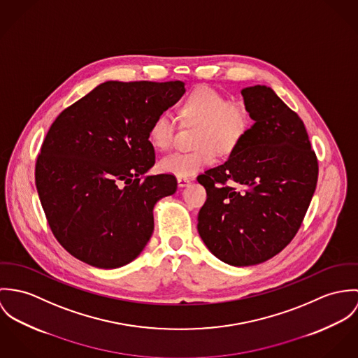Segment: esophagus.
Segmentation results:
<instances>
[{"mask_svg":"<svg viewBox=\"0 0 358 358\" xmlns=\"http://www.w3.org/2000/svg\"><path fill=\"white\" fill-rule=\"evenodd\" d=\"M177 182H178V187H180V188H184V187H188L191 181H189L187 177H178V178H177Z\"/></svg>","mask_w":358,"mask_h":358,"instance_id":"1","label":"esophagus"}]
</instances>
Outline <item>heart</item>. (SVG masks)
<instances>
[{
  "label": "heart",
  "mask_w": 358,
  "mask_h": 358,
  "mask_svg": "<svg viewBox=\"0 0 358 358\" xmlns=\"http://www.w3.org/2000/svg\"><path fill=\"white\" fill-rule=\"evenodd\" d=\"M180 117L187 126H196L194 152H173L158 163L160 171L176 177H191L214 162L218 155H231L251 129V117L238 103L208 85L196 86L180 106ZM177 136V120L170 113H160L150 127V140L160 150H169Z\"/></svg>",
  "instance_id": "heart-1"
}]
</instances>
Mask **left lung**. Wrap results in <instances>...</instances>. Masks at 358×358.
Returning a JSON list of instances; mask_svg holds the SVG:
<instances>
[{"label": "left lung", "instance_id": "left-lung-1", "mask_svg": "<svg viewBox=\"0 0 358 358\" xmlns=\"http://www.w3.org/2000/svg\"><path fill=\"white\" fill-rule=\"evenodd\" d=\"M254 124L224 164L198 177L206 247L234 266L262 264L296 235L316 191L318 164L302 120L272 87L241 90Z\"/></svg>", "mask_w": 358, "mask_h": 358}]
</instances>
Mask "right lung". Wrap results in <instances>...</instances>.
Listing matches in <instances>:
<instances>
[{"instance_id": "1", "label": "right lung", "mask_w": 358, "mask_h": 358, "mask_svg": "<svg viewBox=\"0 0 358 358\" xmlns=\"http://www.w3.org/2000/svg\"><path fill=\"white\" fill-rule=\"evenodd\" d=\"M185 83L107 80L52 123L36 164L49 227L77 259L115 269L136 259L154 232V207L177 191L155 164L150 127Z\"/></svg>"}]
</instances>
